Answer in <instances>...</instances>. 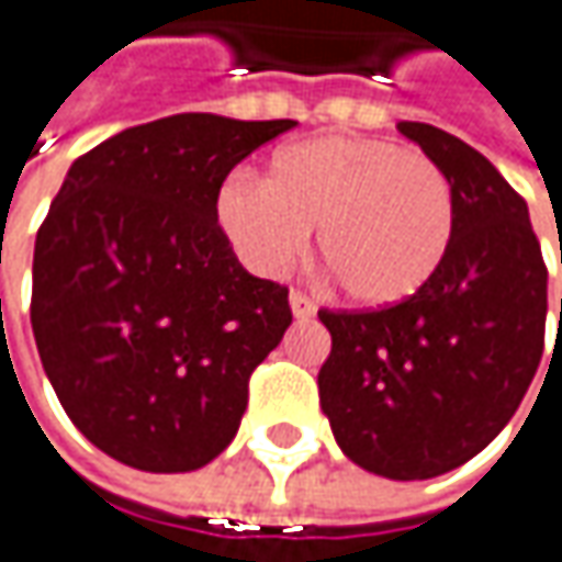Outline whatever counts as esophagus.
Listing matches in <instances>:
<instances>
[{
	"instance_id": "esophagus-1",
	"label": "esophagus",
	"mask_w": 562,
	"mask_h": 562,
	"mask_svg": "<svg viewBox=\"0 0 562 562\" xmlns=\"http://www.w3.org/2000/svg\"><path fill=\"white\" fill-rule=\"evenodd\" d=\"M288 303H291V313H294V319H300V323L316 316V303H313V300H310L306 294H300V291H291Z\"/></svg>"
}]
</instances>
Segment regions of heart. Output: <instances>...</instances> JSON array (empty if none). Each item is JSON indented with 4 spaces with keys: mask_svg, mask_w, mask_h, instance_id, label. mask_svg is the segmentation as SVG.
<instances>
[{
    "mask_svg": "<svg viewBox=\"0 0 562 562\" xmlns=\"http://www.w3.org/2000/svg\"><path fill=\"white\" fill-rule=\"evenodd\" d=\"M214 224L256 274H281L319 227V259L341 294L363 310H392L446 262L456 192L420 151L325 135L281 148L266 183L227 177L214 192Z\"/></svg>",
    "mask_w": 562,
    "mask_h": 562,
    "instance_id": "b5f03b06",
    "label": "heart"
}]
</instances>
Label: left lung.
I'll list each match as a JSON object with an SVG mask.
<instances>
[{
    "label": "left lung",
    "instance_id": "obj_1",
    "mask_svg": "<svg viewBox=\"0 0 562 562\" xmlns=\"http://www.w3.org/2000/svg\"><path fill=\"white\" fill-rule=\"evenodd\" d=\"M398 132L452 183V249L402 306L319 313L331 335L319 402L353 464L427 481L474 459L519 411L544 353L548 268L528 205L487 157L427 123Z\"/></svg>",
    "mask_w": 562,
    "mask_h": 562
}]
</instances>
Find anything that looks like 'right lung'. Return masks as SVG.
Segmentation results:
<instances>
[{
  "mask_svg": "<svg viewBox=\"0 0 562 562\" xmlns=\"http://www.w3.org/2000/svg\"><path fill=\"white\" fill-rule=\"evenodd\" d=\"M294 126L177 113L69 167L34 243L31 328L71 424L110 459L195 471L237 436L249 373L291 306L288 288L239 266L214 192Z\"/></svg>",
  "mask_w": 562,
  "mask_h": 562,
  "instance_id": "right-lung-1",
  "label": "right lung"
}]
</instances>
